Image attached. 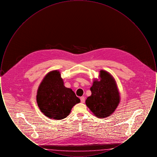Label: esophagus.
Segmentation results:
<instances>
[{
	"label": "esophagus",
	"mask_w": 157,
	"mask_h": 157,
	"mask_svg": "<svg viewBox=\"0 0 157 157\" xmlns=\"http://www.w3.org/2000/svg\"><path fill=\"white\" fill-rule=\"evenodd\" d=\"M81 102H82V103H84L85 102V97H81Z\"/></svg>",
	"instance_id": "esophagus-1"
}]
</instances>
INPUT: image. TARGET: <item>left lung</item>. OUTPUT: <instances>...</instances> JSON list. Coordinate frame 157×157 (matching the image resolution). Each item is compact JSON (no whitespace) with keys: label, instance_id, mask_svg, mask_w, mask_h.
Returning a JSON list of instances; mask_svg holds the SVG:
<instances>
[{"label":"left lung","instance_id":"8db88e82","mask_svg":"<svg viewBox=\"0 0 157 157\" xmlns=\"http://www.w3.org/2000/svg\"><path fill=\"white\" fill-rule=\"evenodd\" d=\"M99 72V79L94 80L90 89L92 94L87 98L85 103L94 115L104 118L115 112L121 98L113 77L104 70Z\"/></svg>","mask_w":157,"mask_h":157}]
</instances>
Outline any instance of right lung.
<instances>
[{"mask_svg":"<svg viewBox=\"0 0 157 157\" xmlns=\"http://www.w3.org/2000/svg\"><path fill=\"white\" fill-rule=\"evenodd\" d=\"M63 83L59 71L54 70L45 75L37 89V105L50 119L65 118L73 106L80 102L74 92L66 88Z\"/></svg>","mask_w":157,"mask_h":157,"instance_id":"1","label":"right lung"}]
</instances>
